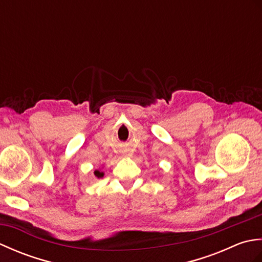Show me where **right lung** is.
<instances>
[{"label":"right lung","instance_id":"right-lung-1","mask_svg":"<svg viewBox=\"0 0 262 262\" xmlns=\"http://www.w3.org/2000/svg\"><path fill=\"white\" fill-rule=\"evenodd\" d=\"M93 173H94V177L98 178V179H100V178H102V177L104 176L103 171H102L101 169H97V170H94Z\"/></svg>","mask_w":262,"mask_h":262}]
</instances>
